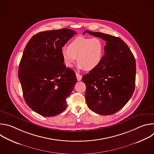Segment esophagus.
<instances>
[{
  "label": "esophagus",
  "mask_w": 154,
  "mask_h": 154,
  "mask_svg": "<svg viewBox=\"0 0 154 154\" xmlns=\"http://www.w3.org/2000/svg\"><path fill=\"white\" fill-rule=\"evenodd\" d=\"M76 77H77V80L78 81H80L81 80H82V76L80 75V74H78V73H77L76 72Z\"/></svg>",
  "instance_id": "esophagus-1"
}]
</instances>
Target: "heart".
I'll return each mask as SVG.
<instances>
[{"label":"heart","instance_id":"b5f03b06","mask_svg":"<svg viewBox=\"0 0 154 154\" xmlns=\"http://www.w3.org/2000/svg\"><path fill=\"white\" fill-rule=\"evenodd\" d=\"M104 52V45L98 38L78 37L68 48H63L61 55L67 67H72L77 58L78 68L91 71L100 64Z\"/></svg>","mask_w":154,"mask_h":154}]
</instances>
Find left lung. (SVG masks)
Instances as JSON below:
<instances>
[{"label": "left lung", "mask_w": 154, "mask_h": 154, "mask_svg": "<svg viewBox=\"0 0 154 154\" xmlns=\"http://www.w3.org/2000/svg\"><path fill=\"white\" fill-rule=\"evenodd\" d=\"M106 41L105 54L98 66L85 74V99L88 108L101 115L118 112L128 102L135 90V57L121 38L100 32H83Z\"/></svg>", "instance_id": "left-lung-1"}]
</instances>
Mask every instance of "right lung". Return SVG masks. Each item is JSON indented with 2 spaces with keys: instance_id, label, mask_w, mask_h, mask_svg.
<instances>
[{
  "instance_id": "add662e5",
  "label": "right lung",
  "mask_w": 154,
  "mask_h": 154,
  "mask_svg": "<svg viewBox=\"0 0 154 154\" xmlns=\"http://www.w3.org/2000/svg\"><path fill=\"white\" fill-rule=\"evenodd\" d=\"M76 32L68 29L41 32L26 45L18 77L29 106L43 116H54L67 107L77 83L75 72L64 64L62 48Z\"/></svg>"
}]
</instances>
